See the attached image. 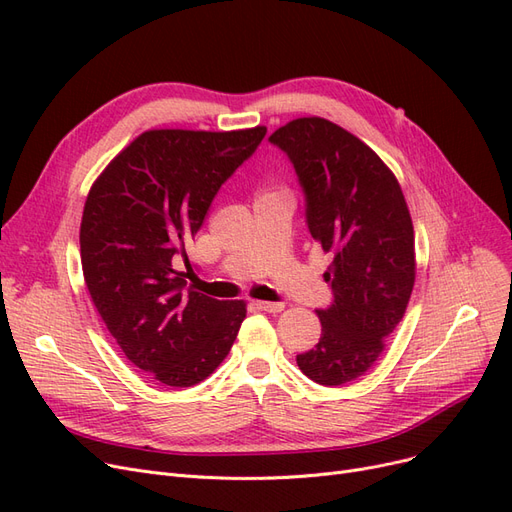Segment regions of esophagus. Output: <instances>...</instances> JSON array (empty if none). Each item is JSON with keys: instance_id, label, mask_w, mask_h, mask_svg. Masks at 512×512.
I'll use <instances>...</instances> for the list:
<instances>
[{"instance_id": "esophagus-1", "label": "esophagus", "mask_w": 512, "mask_h": 512, "mask_svg": "<svg viewBox=\"0 0 512 512\" xmlns=\"http://www.w3.org/2000/svg\"><path fill=\"white\" fill-rule=\"evenodd\" d=\"M252 305L256 309H262V312H271V314H277L284 309V303H271V301H252Z\"/></svg>"}]
</instances>
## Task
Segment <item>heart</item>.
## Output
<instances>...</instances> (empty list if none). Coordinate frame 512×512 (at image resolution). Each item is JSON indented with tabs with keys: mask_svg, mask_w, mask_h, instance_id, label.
<instances>
[{
	"mask_svg": "<svg viewBox=\"0 0 512 512\" xmlns=\"http://www.w3.org/2000/svg\"><path fill=\"white\" fill-rule=\"evenodd\" d=\"M286 196V190H265L260 196Z\"/></svg>",
	"mask_w": 512,
	"mask_h": 512,
	"instance_id": "obj_1",
	"label": "heart"
}]
</instances>
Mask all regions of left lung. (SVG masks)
Segmentation results:
<instances>
[{
	"label": "left lung",
	"mask_w": 512,
	"mask_h": 512,
	"mask_svg": "<svg viewBox=\"0 0 512 512\" xmlns=\"http://www.w3.org/2000/svg\"><path fill=\"white\" fill-rule=\"evenodd\" d=\"M269 141L292 162L309 235L331 256L333 303L316 309L322 335L297 365L318 384H346L378 361L406 314L416 275L406 198L376 151L329 119H292Z\"/></svg>",
	"instance_id": "obj_1"
}]
</instances>
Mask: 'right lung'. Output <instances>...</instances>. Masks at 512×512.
I'll list each match as a JSON object with an SVG mask.
<instances>
[{"mask_svg":"<svg viewBox=\"0 0 512 512\" xmlns=\"http://www.w3.org/2000/svg\"><path fill=\"white\" fill-rule=\"evenodd\" d=\"M267 128L149 130L91 185L81 222L85 284L106 329L138 369L166 386L213 374L237 339L243 301L185 288L177 272L222 183Z\"/></svg>","mask_w":512,"mask_h":512,"instance_id":"obj_1","label":"right lung"}]
</instances>
